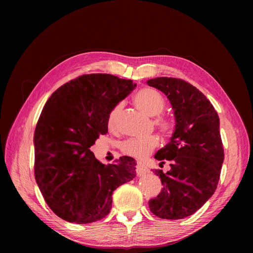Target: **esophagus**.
I'll return each mask as SVG.
<instances>
[{
  "label": "esophagus",
  "instance_id": "esophagus-1",
  "mask_svg": "<svg viewBox=\"0 0 253 253\" xmlns=\"http://www.w3.org/2000/svg\"><path fill=\"white\" fill-rule=\"evenodd\" d=\"M136 172H137V175H138V176H143V175H145V174L148 172V169H147L146 167H144V166L141 165V164H138V165H137Z\"/></svg>",
  "mask_w": 253,
  "mask_h": 253
}]
</instances>
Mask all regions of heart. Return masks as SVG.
<instances>
[{"mask_svg": "<svg viewBox=\"0 0 253 253\" xmlns=\"http://www.w3.org/2000/svg\"><path fill=\"white\" fill-rule=\"evenodd\" d=\"M134 104L142 113L150 117L160 115L165 108L164 97L152 88L141 89L134 97ZM120 109V105L116 106L108 116L107 124L109 129L116 128ZM154 125L164 138L171 137L175 131L174 123L166 117L155 118ZM158 144L159 140L155 135L143 138H131L122 143L121 151L127 156L143 160L155 150Z\"/></svg>", "mask_w": 253, "mask_h": 253, "instance_id": "b5f03b06", "label": "heart"}]
</instances>
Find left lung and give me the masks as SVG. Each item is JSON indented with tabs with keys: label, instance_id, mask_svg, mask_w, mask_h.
Instances as JSON below:
<instances>
[{
	"label": "left lung",
	"instance_id": "left-lung-1",
	"mask_svg": "<svg viewBox=\"0 0 253 253\" xmlns=\"http://www.w3.org/2000/svg\"><path fill=\"white\" fill-rule=\"evenodd\" d=\"M147 84L167 96L176 119L170 142L155 154L160 165L169 162L171 169L154 171L163 188L149 200V208L160 218L182 219L202 207L217 188L224 160L219 117L210 101L182 79L160 77Z\"/></svg>",
	"mask_w": 253,
	"mask_h": 253
}]
</instances>
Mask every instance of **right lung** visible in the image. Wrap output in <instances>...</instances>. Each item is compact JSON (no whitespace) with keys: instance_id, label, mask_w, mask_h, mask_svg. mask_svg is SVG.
Listing matches in <instances>:
<instances>
[{"instance_id":"1","label":"right lung","mask_w":253,"mask_h":253,"mask_svg":"<svg viewBox=\"0 0 253 253\" xmlns=\"http://www.w3.org/2000/svg\"><path fill=\"white\" fill-rule=\"evenodd\" d=\"M136 84L110 74H86L57 89L36 125L35 178L60 218L86 224L110 212L113 191L136 176L123 156L104 165L89 149L108 132V116Z\"/></svg>"}]
</instances>
